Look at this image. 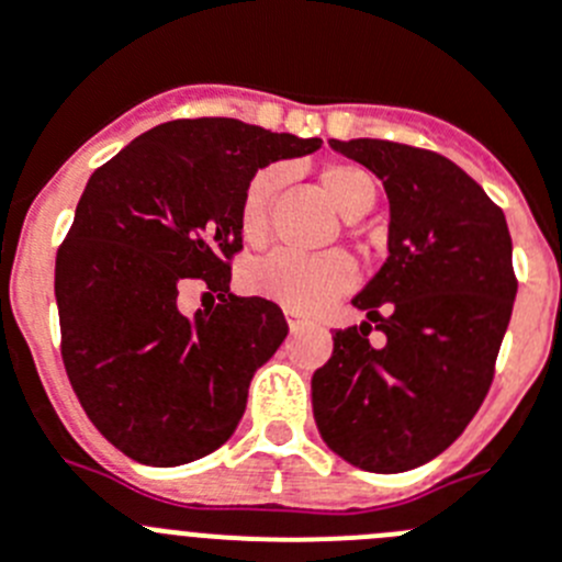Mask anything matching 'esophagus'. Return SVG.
<instances>
[{
	"mask_svg": "<svg viewBox=\"0 0 562 562\" xmlns=\"http://www.w3.org/2000/svg\"><path fill=\"white\" fill-rule=\"evenodd\" d=\"M284 315H286V323H290L292 331H295V328H301V326H306V317L297 315L295 308H284Z\"/></svg>",
	"mask_w": 562,
	"mask_h": 562,
	"instance_id": "1",
	"label": "esophagus"
}]
</instances>
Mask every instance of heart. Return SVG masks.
<instances>
[{"label": "heart", "instance_id": "obj_1", "mask_svg": "<svg viewBox=\"0 0 562 562\" xmlns=\"http://www.w3.org/2000/svg\"><path fill=\"white\" fill-rule=\"evenodd\" d=\"M278 183L276 169H261L241 198V236L247 241H261L267 234V203ZM321 189L345 220L364 217L375 203V180L368 169L353 164H331L321 172ZM247 290L281 303L295 312H308L331 297L342 295L353 284L351 259L339 250L321 256H297L286 250L265 256L245 270Z\"/></svg>", "mask_w": 562, "mask_h": 562}]
</instances>
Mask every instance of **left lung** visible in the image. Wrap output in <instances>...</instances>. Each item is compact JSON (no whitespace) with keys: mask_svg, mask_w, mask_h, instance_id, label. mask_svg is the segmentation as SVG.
Listing matches in <instances>:
<instances>
[{"mask_svg":"<svg viewBox=\"0 0 562 562\" xmlns=\"http://www.w3.org/2000/svg\"><path fill=\"white\" fill-rule=\"evenodd\" d=\"M390 200L387 259L353 295L359 326L334 334L312 375L323 442L351 465L401 473L435 460L485 401L516 301L502 209L454 161L382 138H331ZM389 337L373 349L372 323Z\"/></svg>","mask_w":562,"mask_h":562,"instance_id":"8db88e82","label":"left lung"}]
</instances>
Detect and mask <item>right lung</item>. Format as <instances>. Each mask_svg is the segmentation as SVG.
Listing matches in <instances>:
<instances>
[{
  "mask_svg": "<svg viewBox=\"0 0 562 562\" xmlns=\"http://www.w3.org/2000/svg\"><path fill=\"white\" fill-rule=\"evenodd\" d=\"M321 144L175 120L89 178L55 259L60 353L91 424L131 460L187 465L234 435L256 370L290 331L276 303L231 292L241 198L259 169ZM192 277L221 303L187 318L177 295Z\"/></svg>",
  "mask_w": 562,
  "mask_h": 562,
  "instance_id": "add662e5",
  "label": "right lung"
}]
</instances>
